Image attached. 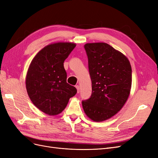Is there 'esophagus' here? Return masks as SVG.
Segmentation results:
<instances>
[{"mask_svg":"<svg viewBox=\"0 0 158 158\" xmlns=\"http://www.w3.org/2000/svg\"><path fill=\"white\" fill-rule=\"evenodd\" d=\"M76 88L77 89V93L78 94L79 92H80V86L78 85H76Z\"/></svg>","mask_w":158,"mask_h":158,"instance_id":"obj_1","label":"esophagus"}]
</instances>
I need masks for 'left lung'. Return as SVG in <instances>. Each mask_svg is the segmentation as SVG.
Returning a JSON list of instances; mask_svg holds the SVG:
<instances>
[{"label":"left lung","mask_w":158,"mask_h":158,"mask_svg":"<svg viewBox=\"0 0 158 158\" xmlns=\"http://www.w3.org/2000/svg\"><path fill=\"white\" fill-rule=\"evenodd\" d=\"M88 58L92 94L82 102L85 114L95 122L111 118L123 108L131 93L132 69L121 52L106 43L84 45Z\"/></svg>","instance_id":"1"}]
</instances>
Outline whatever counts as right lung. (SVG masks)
Segmentation results:
<instances>
[{"instance_id":"right-lung-1","label":"right lung","mask_w":158,"mask_h":158,"mask_svg":"<svg viewBox=\"0 0 158 158\" xmlns=\"http://www.w3.org/2000/svg\"><path fill=\"white\" fill-rule=\"evenodd\" d=\"M76 44L56 42L47 45L31 60L26 76V90L33 105L50 116L60 114L77 92L66 82L64 61Z\"/></svg>"}]
</instances>
